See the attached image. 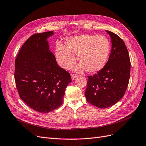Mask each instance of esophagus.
<instances>
[{
    "label": "esophagus",
    "mask_w": 146,
    "mask_h": 146,
    "mask_svg": "<svg viewBox=\"0 0 146 146\" xmlns=\"http://www.w3.org/2000/svg\"><path fill=\"white\" fill-rule=\"evenodd\" d=\"M70 76H71V78L72 79V80H74V78H76V77H78V76H77V75H76V74H71V75H70Z\"/></svg>",
    "instance_id": "34e87169"
}]
</instances>
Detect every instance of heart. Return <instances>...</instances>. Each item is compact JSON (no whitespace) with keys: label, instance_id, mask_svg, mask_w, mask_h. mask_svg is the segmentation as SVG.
Here are the masks:
<instances>
[{"label":"heart","instance_id":"obj_1","mask_svg":"<svg viewBox=\"0 0 146 146\" xmlns=\"http://www.w3.org/2000/svg\"><path fill=\"white\" fill-rule=\"evenodd\" d=\"M111 52V44L105 36L85 34L70 36L65 40V47L58 42L55 48L57 63L69 69L78 56L80 63L74 68L77 72L87 70L91 74L102 70L107 65Z\"/></svg>","mask_w":146,"mask_h":146}]
</instances>
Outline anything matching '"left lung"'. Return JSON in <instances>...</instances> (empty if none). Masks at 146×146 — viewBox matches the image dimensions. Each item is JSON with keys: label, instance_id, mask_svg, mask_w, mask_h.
<instances>
[{"label": "left lung", "instance_id": "obj_1", "mask_svg": "<svg viewBox=\"0 0 146 146\" xmlns=\"http://www.w3.org/2000/svg\"><path fill=\"white\" fill-rule=\"evenodd\" d=\"M111 38V50L105 67L88 76L85 91L87 101L100 108L116 104L124 95L129 84L130 61L124 42L118 35L106 30Z\"/></svg>", "mask_w": 146, "mask_h": 146}]
</instances>
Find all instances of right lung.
I'll use <instances>...</instances> for the list:
<instances>
[{
	"label": "right lung",
	"instance_id": "1",
	"mask_svg": "<svg viewBox=\"0 0 146 146\" xmlns=\"http://www.w3.org/2000/svg\"><path fill=\"white\" fill-rule=\"evenodd\" d=\"M47 32L33 35L22 46L15 60V79L21 99L30 108L47 113L63 104L65 89L71 82L49 48Z\"/></svg>",
	"mask_w": 146,
	"mask_h": 146
}]
</instances>
